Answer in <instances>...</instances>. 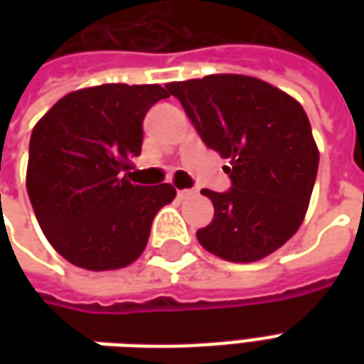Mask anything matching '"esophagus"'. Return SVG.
<instances>
[{"label":"esophagus","mask_w":364,"mask_h":364,"mask_svg":"<svg viewBox=\"0 0 364 364\" xmlns=\"http://www.w3.org/2000/svg\"><path fill=\"white\" fill-rule=\"evenodd\" d=\"M193 195H195V191H193V189H179V191H177V197H179V198H189V197H193Z\"/></svg>","instance_id":"esophagus-1"}]
</instances>
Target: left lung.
I'll return each instance as SVG.
<instances>
[{"instance_id": "obj_1", "label": "left lung", "mask_w": 364, "mask_h": 364, "mask_svg": "<svg viewBox=\"0 0 364 364\" xmlns=\"http://www.w3.org/2000/svg\"><path fill=\"white\" fill-rule=\"evenodd\" d=\"M203 142L230 159L232 187L203 189L213 222L197 232L206 252L252 263L277 252L304 220L318 146L302 105L257 77L237 74L167 83Z\"/></svg>"}]
</instances>
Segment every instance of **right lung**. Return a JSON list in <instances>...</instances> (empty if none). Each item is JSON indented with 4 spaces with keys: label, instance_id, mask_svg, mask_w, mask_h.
I'll use <instances>...</instances> for the list:
<instances>
[{
    "label": "right lung",
    "instance_id": "obj_1",
    "mask_svg": "<svg viewBox=\"0 0 364 364\" xmlns=\"http://www.w3.org/2000/svg\"><path fill=\"white\" fill-rule=\"evenodd\" d=\"M169 97L161 85L105 83L62 97L28 144L27 193L46 240L72 265L109 271L140 257L154 216L175 198L167 183L122 171L142 150V120Z\"/></svg>",
    "mask_w": 364,
    "mask_h": 364
}]
</instances>
